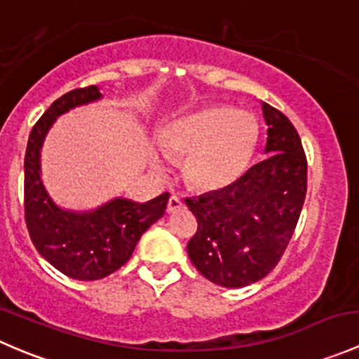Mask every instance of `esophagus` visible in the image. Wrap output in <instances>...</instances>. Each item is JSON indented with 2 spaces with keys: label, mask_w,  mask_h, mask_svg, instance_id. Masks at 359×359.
Returning <instances> with one entry per match:
<instances>
[{
  "label": "esophagus",
  "mask_w": 359,
  "mask_h": 359,
  "mask_svg": "<svg viewBox=\"0 0 359 359\" xmlns=\"http://www.w3.org/2000/svg\"><path fill=\"white\" fill-rule=\"evenodd\" d=\"M180 208H182V200H180L179 196H175V194H172V196L168 198V203H166V212L173 213Z\"/></svg>",
  "instance_id": "1"
}]
</instances>
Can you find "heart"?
I'll use <instances>...</instances> for the list:
<instances>
[{
  "mask_svg": "<svg viewBox=\"0 0 359 359\" xmlns=\"http://www.w3.org/2000/svg\"><path fill=\"white\" fill-rule=\"evenodd\" d=\"M257 139L259 125L250 112L213 106L173 123L161 147L168 158H187L184 173L191 186L215 191L247 170Z\"/></svg>",
  "mask_w": 359,
  "mask_h": 359,
  "instance_id": "heart-1",
  "label": "heart"
}]
</instances>
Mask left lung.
Instances as JSON below:
<instances>
[{
	"mask_svg": "<svg viewBox=\"0 0 359 359\" xmlns=\"http://www.w3.org/2000/svg\"><path fill=\"white\" fill-rule=\"evenodd\" d=\"M264 161L217 193L186 198L198 220L187 243L193 266L212 283L241 288L266 278L283 257L307 191V159L290 119L262 102Z\"/></svg>",
	"mask_w": 359,
	"mask_h": 359,
	"instance_id": "1",
	"label": "left lung"
}]
</instances>
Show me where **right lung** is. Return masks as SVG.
Returning <instances> with one entry per match:
<instances>
[{"instance_id":"1","label":"right lung","mask_w":359,"mask_h":359,"mask_svg":"<svg viewBox=\"0 0 359 359\" xmlns=\"http://www.w3.org/2000/svg\"><path fill=\"white\" fill-rule=\"evenodd\" d=\"M100 97L95 85L74 88L55 100L36 121L24 159V217L36 250L72 280L95 281L128 262L140 236L165 213L168 193L147 203L118 200L95 212H64L39 179V149L57 116Z\"/></svg>"}]
</instances>
